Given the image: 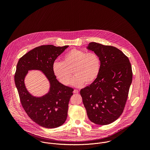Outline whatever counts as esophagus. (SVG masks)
<instances>
[{
    "label": "esophagus",
    "mask_w": 150,
    "mask_h": 150,
    "mask_svg": "<svg viewBox=\"0 0 150 150\" xmlns=\"http://www.w3.org/2000/svg\"><path fill=\"white\" fill-rule=\"evenodd\" d=\"M79 93V91L78 90H74V93H75V94H77Z\"/></svg>",
    "instance_id": "esophagus-1"
}]
</instances>
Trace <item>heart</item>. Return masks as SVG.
Returning a JSON list of instances; mask_svg holds the SVG:
<instances>
[{
    "label": "heart",
    "mask_w": 150,
    "mask_h": 150,
    "mask_svg": "<svg viewBox=\"0 0 150 150\" xmlns=\"http://www.w3.org/2000/svg\"><path fill=\"white\" fill-rule=\"evenodd\" d=\"M52 69L56 78L65 85L69 83L73 71L75 76L71 83L79 87L85 82L90 84L97 79L101 69V59L94 52L74 49L65 54L63 62H54Z\"/></svg>",
    "instance_id": "1"
}]
</instances>
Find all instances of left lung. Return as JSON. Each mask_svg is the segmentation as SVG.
<instances>
[{
  "label": "left lung",
  "mask_w": 150,
  "mask_h": 150,
  "mask_svg": "<svg viewBox=\"0 0 150 150\" xmlns=\"http://www.w3.org/2000/svg\"><path fill=\"white\" fill-rule=\"evenodd\" d=\"M101 59L97 79L80 91L89 119L99 125L110 124L122 115L132 81L128 57L115 47L91 42L87 47Z\"/></svg>",
  "instance_id": "8db88e82"
}]
</instances>
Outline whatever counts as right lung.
Masks as SVG:
<instances>
[{
  "label": "right lung",
  "instance_id": "add662e5",
  "mask_svg": "<svg viewBox=\"0 0 150 150\" xmlns=\"http://www.w3.org/2000/svg\"><path fill=\"white\" fill-rule=\"evenodd\" d=\"M68 47L49 45L35 47L21 57L16 65L14 79L21 104L30 119L47 129L61 126L67 118L74 89L58 81L52 67L56 58ZM33 70L42 71L50 82V90L44 96H34L25 87V76Z\"/></svg>",
  "mask_w": 150,
  "mask_h": 150
}]
</instances>
